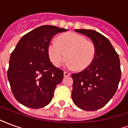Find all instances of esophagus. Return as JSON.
Returning a JSON list of instances; mask_svg holds the SVG:
<instances>
[{
  "label": "esophagus",
  "instance_id": "obj_1",
  "mask_svg": "<svg viewBox=\"0 0 128 128\" xmlns=\"http://www.w3.org/2000/svg\"><path fill=\"white\" fill-rule=\"evenodd\" d=\"M70 73H69V72H64V77H68V76H70Z\"/></svg>",
  "mask_w": 128,
  "mask_h": 128
}]
</instances>
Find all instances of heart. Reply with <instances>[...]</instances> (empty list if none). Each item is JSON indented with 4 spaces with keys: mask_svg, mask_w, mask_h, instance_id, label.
<instances>
[{
    "mask_svg": "<svg viewBox=\"0 0 128 128\" xmlns=\"http://www.w3.org/2000/svg\"><path fill=\"white\" fill-rule=\"evenodd\" d=\"M48 51L50 61L56 66H61L67 58L66 66L80 71L90 66L96 56L94 44L73 32L62 35L58 40L51 41Z\"/></svg>",
    "mask_w": 128,
    "mask_h": 128,
    "instance_id": "obj_1",
    "label": "heart"
}]
</instances>
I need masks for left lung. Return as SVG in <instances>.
Masks as SVG:
<instances>
[{"mask_svg": "<svg viewBox=\"0 0 128 128\" xmlns=\"http://www.w3.org/2000/svg\"><path fill=\"white\" fill-rule=\"evenodd\" d=\"M90 38L96 47L91 65L82 72L72 74V101L87 111L99 110L114 95L121 80L118 55L107 38L91 29H75Z\"/></svg>", "mask_w": 128, "mask_h": 128, "instance_id": "1", "label": "left lung"}]
</instances>
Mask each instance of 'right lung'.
<instances>
[{
  "label": "right lung",
  "mask_w": 128,
  "mask_h": 128,
  "mask_svg": "<svg viewBox=\"0 0 128 128\" xmlns=\"http://www.w3.org/2000/svg\"><path fill=\"white\" fill-rule=\"evenodd\" d=\"M66 31L42 25L25 34L18 42L10 56L7 78L14 96L21 104L38 109L51 102L64 72L50 61L48 45L55 35Z\"/></svg>",
  "instance_id": "obj_1"
}]
</instances>
